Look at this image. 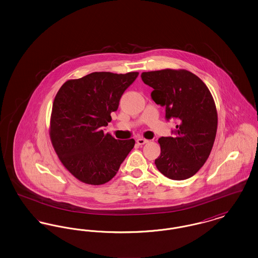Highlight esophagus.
Listing matches in <instances>:
<instances>
[{
  "label": "esophagus",
  "instance_id": "esophagus-1",
  "mask_svg": "<svg viewBox=\"0 0 258 258\" xmlns=\"http://www.w3.org/2000/svg\"><path fill=\"white\" fill-rule=\"evenodd\" d=\"M136 142H137L138 145H144V144L148 143L149 141H148L147 139H144V138H138Z\"/></svg>",
  "mask_w": 258,
  "mask_h": 258
}]
</instances>
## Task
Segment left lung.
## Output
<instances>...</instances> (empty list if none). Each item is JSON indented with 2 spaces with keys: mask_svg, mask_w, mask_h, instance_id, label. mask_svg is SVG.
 Returning <instances> with one entry per match:
<instances>
[{
  "mask_svg": "<svg viewBox=\"0 0 258 258\" xmlns=\"http://www.w3.org/2000/svg\"><path fill=\"white\" fill-rule=\"evenodd\" d=\"M152 87V99L165 107V118L177 122L173 136L160 137V156L155 160L160 173L172 180L192 177L206 162L215 142L218 113L208 87L185 70L142 73Z\"/></svg>",
  "mask_w": 258,
  "mask_h": 258,
  "instance_id": "1",
  "label": "left lung"
}]
</instances>
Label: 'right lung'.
<instances>
[{
  "mask_svg": "<svg viewBox=\"0 0 258 258\" xmlns=\"http://www.w3.org/2000/svg\"><path fill=\"white\" fill-rule=\"evenodd\" d=\"M138 73H93L68 80L52 107L50 139L63 166L85 184H102L117 174L135 139L117 140L104 134L123 92Z\"/></svg>",
  "mask_w": 258,
  "mask_h": 258,
  "instance_id": "add662e5",
  "label": "right lung"
}]
</instances>
